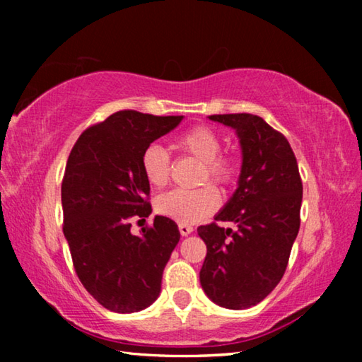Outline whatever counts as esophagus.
<instances>
[{
    "label": "esophagus",
    "mask_w": 362,
    "mask_h": 362,
    "mask_svg": "<svg viewBox=\"0 0 362 362\" xmlns=\"http://www.w3.org/2000/svg\"><path fill=\"white\" fill-rule=\"evenodd\" d=\"M179 231L182 236H188L193 233V226L192 225H187V223H179Z\"/></svg>",
    "instance_id": "1"
}]
</instances>
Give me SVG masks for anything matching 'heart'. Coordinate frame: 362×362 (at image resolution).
Masks as SVG:
<instances>
[{"label":"heart","mask_w":362,"mask_h":362,"mask_svg":"<svg viewBox=\"0 0 362 362\" xmlns=\"http://www.w3.org/2000/svg\"><path fill=\"white\" fill-rule=\"evenodd\" d=\"M175 148L182 155L192 156L203 164L198 183L211 182L217 187H228L236 177V161L231 156L220 155L222 139L207 126H196L183 132L175 140ZM142 170L146 182L155 188L168 185L170 179V158L159 145H150L142 155ZM220 204L217 189L206 185L198 189H173L156 201V209L161 216L179 223L192 225L209 217Z\"/></svg>","instance_id":"1"}]
</instances>
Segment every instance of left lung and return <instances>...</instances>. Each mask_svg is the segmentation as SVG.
Here are the masks:
<instances>
[{
    "instance_id": "8db88e82",
    "label": "left lung",
    "mask_w": 362,
    "mask_h": 362,
    "mask_svg": "<svg viewBox=\"0 0 362 362\" xmlns=\"http://www.w3.org/2000/svg\"><path fill=\"white\" fill-rule=\"evenodd\" d=\"M236 131L243 164L238 188L216 220L198 235L207 254L199 272L203 291L214 303L244 310L260 303L283 278L300 228L302 179L296 155L283 134L250 113L212 115Z\"/></svg>"
}]
</instances>
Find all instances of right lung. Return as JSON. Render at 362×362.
I'll return each instance as SVG.
<instances>
[{
	"label": "right lung",
	"mask_w": 362,
	"mask_h": 362,
	"mask_svg": "<svg viewBox=\"0 0 362 362\" xmlns=\"http://www.w3.org/2000/svg\"><path fill=\"white\" fill-rule=\"evenodd\" d=\"M182 119L116 112L88 127L66 161L64 235L73 267L86 291L115 313H136L155 302L180 240L179 226L168 217L156 216L139 236L131 233V218L151 214L144 151Z\"/></svg>",
	"instance_id": "right-lung-1"
}]
</instances>
